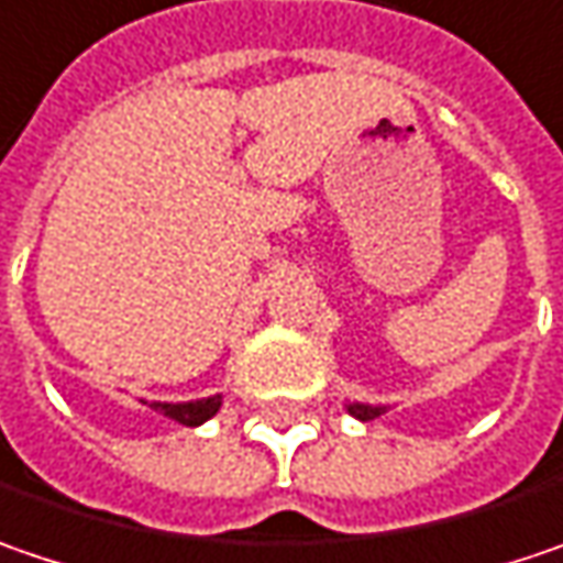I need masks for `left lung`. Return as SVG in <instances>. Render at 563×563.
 <instances>
[{"mask_svg": "<svg viewBox=\"0 0 563 563\" xmlns=\"http://www.w3.org/2000/svg\"><path fill=\"white\" fill-rule=\"evenodd\" d=\"M347 411L356 417V420H373V417H379V413H385V408L382 405H347Z\"/></svg>", "mask_w": 563, "mask_h": 563, "instance_id": "obj_1", "label": "left lung"}]
</instances>
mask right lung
Masks as SVG:
<instances>
[{"instance_id": "obj_1", "label": "right lung", "mask_w": 563, "mask_h": 563, "mask_svg": "<svg viewBox=\"0 0 563 563\" xmlns=\"http://www.w3.org/2000/svg\"><path fill=\"white\" fill-rule=\"evenodd\" d=\"M143 405H150V411L162 413V417H168V420H178L184 427H200V423H207V420L219 411L222 395L200 398V401H181V405H168V401H143Z\"/></svg>"}]
</instances>
